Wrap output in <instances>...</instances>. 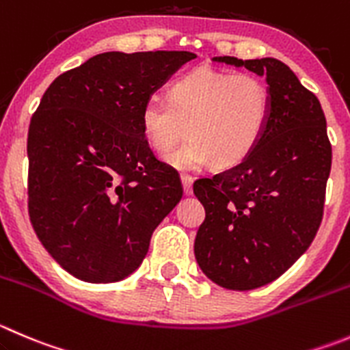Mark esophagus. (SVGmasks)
Segmentation results:
<instances>
[{
	"mask_svg": "<svg viewBox=\"0 0 350 350\" xmlns=\"http://www.w3.org/2000/svg\"><path fill=\"white\" fill-rule=\"evenodd\" d=\"M183 181V189H185L186 195H191L193 193V178L189 174H181Z\"/></svg>",
	"mask_w": 350,
	"mask_h": 350,
	"instance_id": "1",
	"label": "esophagus"
}]
</instances>
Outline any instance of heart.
<instances>
[{
    "instance_id": "obj_1",
    "label": "heart",
    "mask_w": 350,
    "mask_h": 350,
    "mask_svg": "<svg viewBox=\"0 0 350 350\" xmlns=\"http://www.w3.org/2000/svg\"><path fill=\"white\" fill-rule=\"evenodd\" d=\"M270 109V90L258 77L200 66L172 81L167 99L148 97L140 123L147 144L161 155L189 133L193 140L167 157L176 167L200 169L212 162L229 169L253 154Z\"/></svg>"
}]
</instances>
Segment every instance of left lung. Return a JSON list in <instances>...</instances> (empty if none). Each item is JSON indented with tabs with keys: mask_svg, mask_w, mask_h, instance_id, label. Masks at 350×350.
I'll return each mask as SVG.
<instances>
[{
	"mask_svg": "<svg viewBox=\"0 0 350 350\" xmlns=\"http://www.w3.org/2000/svg\"><path fill=\"white\" fill-rule=\"evenodd\" d=\"M213 61L265 77L272 100L253 154L193 185L205 206L195 239L200 269L217 286L250 291L279 279L313 243L323 217L332 145L320 100L282 61Z\"/></svg>",
	"mask_w": 350,
	"mask_h": 350,
	"instance_id": "1",
	"label": "left lung"
}]
</instances>
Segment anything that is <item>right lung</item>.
Instances as JSON below:
<instances>
[{
	"label": "right lung",
	"mask_w": 350,
	"mask_h": 350,
	"mask_svg": "<svg viewBox=\"0 0 350 350\" xmlns=\"http://www.w3.org/2000/svg\"><path fill=\"white\" fill-rule=\"evenodd\" d=\"M196 54L113 51L47 87L27 138L29 215L47 253L77 279L123 280L142 265L183 186L148 147L145 100Z\"/></svg>",
	"instance_id": "1"
}]
</instances>
